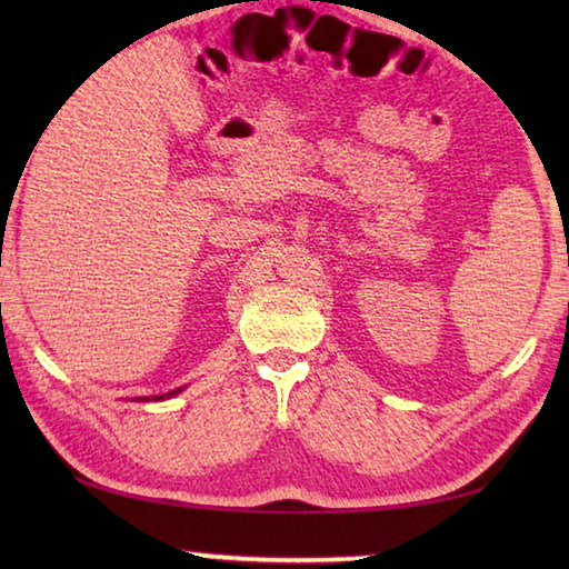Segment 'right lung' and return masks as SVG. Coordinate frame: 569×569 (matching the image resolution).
<instances>
[{
    "label": "right lung",
    "mask_w": 569,
    "mask_h": 569,
    "mask_svg": "<svg viewBox=\"0 0 569 569\" xmlns=\"http://www.w3.org/2000/svg\"><path fill=\"white\" fill-rule=\"evenodd\" d=\"M178 391H180V389H176V391H170V393H168V397H172V393H178ZM156 399H162V397H156ZM142 401H146V399H142Z\"/></svg>",
    "instance_id": "1"
}]
</instances>
